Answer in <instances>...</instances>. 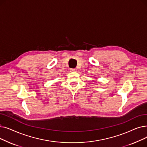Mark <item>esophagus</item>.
Listing matches in <instances>:
<instances>
[{"mask_svg": "<svg viewBox=\"0 0 147 147\" xmlns=\"http://www.w3.org/2000/svg\"><path fill=\"white\" fill-rule=\"evenodd\" d=\"M70 71H71V72H76L77 71V69L76 68H71L70 69Z\"/></svg>", "mask_w": 147, "mask_h": 147, "instance_id": "1", "label": "esophagus"}]
</instances>
